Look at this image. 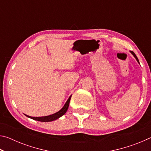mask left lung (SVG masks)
Listing matches in <instances>:
<instances>
[{
    "mask_svg": "<svg viewBox=\"0 0 151 151\" xmlns=\"http://www.w3.org/2000/svg\"><path fill=\"white\" fill-rule=\"evenodd\" d=\"M131 54H132V55H133V56H134V58H136V60H137V62L139 63V59H138V58H137V56H136V55H135V54H134V52H132V51H131Z\"/></svg>",
    "mask_w": 151,
    "mask_h": 151,
    "instance_id": "left-lung-1",
    "label": "left lung"
}]
</instances>
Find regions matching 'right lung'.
<instances>
[{
    "label": "right lung",
    "instance_id": "add662e5",
    "mask_svg": "<svg viewBox=\"0 0 151 151\" xmlns=\"http://www.w3.org/2000/svg\"><path fill=\"white\" fill-rule=\"evenodd\" d=\"M71 96L72 95H70L69 96V98H68L67 101L66 102V103L65 104V105H64L63 108L61 109L59 111H58L57 112H56V113H55V114H50V115H48V116H40V117H32V116L26 115V114H25V115H26L27 117H29V118H30L33 120H35V121H40V122H50V121H55V120H57L58 118H60V116L64 115V114L66 113V112L67 111L68 106H69V103L70 101Z\"/></svg>",
    "mask_w": 151,
    "mask_h": 151
}]
</instances>
